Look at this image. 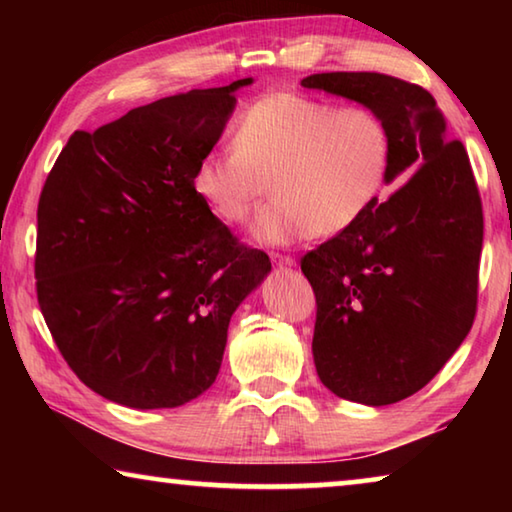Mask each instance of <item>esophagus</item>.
Segmentation results:
<instances>
[{"instance_id":"obj_1","label":"esophagus","mask_w":512,"mask_h":512,"mask_svg":"<svg viewBox=\"0 0 512 512\" xmlns=\"http://www.w3.org/2000/svg\"><path fill=\"white\" fill-rule=\"evenodd\" d=\"M273 262L277 264V266H296V257H291V255H273Z\"/></svg>"}]
</instances>
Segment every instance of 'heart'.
Here are the masks:
<instances>
[{
  "mask_svg": "<svg viewBox=\"0 0 512 512\" xmlns=\"http://www.w3.org/2000/svg\"><path fill=\"white\" fill-rule=\"evenodd\" d=\"M235 149L205 153L194 189L223 223H244L268 192L255 237L284 246L354 228L386 189L393 137L377 112L336 108L291 90L259 97L235 128Z\"/></svg>",
  "mask_w": 512,
  "mask_h": 512,
  "instance_id": "1",
  "label": "heart"
}]
</instances>
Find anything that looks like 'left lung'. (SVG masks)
<instances>
[{"label":"left lung","instance_id":"obj_1","mask_svg":"<svg viewBox=\"0 0 512 512\" xmlns=\"http://www.w3.org/2000/svg\"><path fill=\"white\" fill-rule=\"evenodd\" d=\"M302 88L357 101L393 137L386 183L404 180L343 235L302 257L316 293L314 363L343 400L386 406L418 393L476 314L483 210L465 146L436 99L377 72H327Z\"/></svg>","mask_w":512,"mask_h":512}]
</instances>
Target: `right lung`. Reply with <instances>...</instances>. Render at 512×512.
Segmentation results:
<instances>
[{
  "instance_id": "add662e5",
  "label": "right lung",
  "mask_w": 512,
  "mask_h": 512,
  "mask_svg": "<svg viewBox=\"0 0 512 512\" xmlns=\"http://www.w3.org/2000/svg\"><path fill=\"white\" fill-rule=\"evenodd\" d=\"M192 90L76 131L38 203V305L67 366L131 409H173L219 375L235 309L271 271L196 194L235 92Z\"/></svg>"
}]
</instances>
